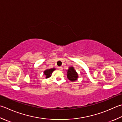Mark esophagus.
<instances>
[{
	"mask_svg": "<svg viewBox=\"0 0 122 122\" xmlns=\"http://www.w3.org/2000/svg\"><path fill=\"white\" fill-rule=\"evenodd\" d=\"M58 69H59L60 70H62L63 69V68L62 67V66H58Z\"/></svg>",
	"mask_w": 122,
	"mask_h": 122,
	"instance_id": "obj_1",
	"label": "esophagus"
}]
</instances>
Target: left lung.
Segmentation results:
<instances>
[{
    "label": "left lung",
    "instance_id": "obj_1",
    "mask_svg": "<svg viewBox=\"0 0 122 122\" xmlns=\"http://www.w3.org/2000/svg\"><path fill=\"white\" fill-rule=\"evenodd\" d=\"M78 74L76 72V70L74 69L73 66H70L68 70L67 77L68 79L71 81H75L78 78Z\"/></svg>",
    "mask_w": 122,
    "mask_h": 122
}]
</instances>
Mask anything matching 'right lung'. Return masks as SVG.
I'll return each mask as SVG.
<instances>
[{
	"instance_id": "right-lung-1",
	"label": "right lung",
	"mask_w": 122,
	"mask_h": 122,
	"mask_svg": "<svg viewBox=\"0 0 122 122\" xmlns=\"http://www.w3.org/2000/svg\"><path fill=\"white\" fill-rule=\"evenodd\" d=\"M54 70H55L54 68H52V69H47V70H45V71L44 72V74L46 76V78H47L50 77H51L52 72H53Z\"/></svg>"
}]
</instances>
